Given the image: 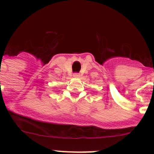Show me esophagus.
<instances>
[{"label":"esophagus","mask_w":154,"mask_h":154,"mask_svg":"<svg viewBox=\"0 0 154 154\" xmlns=\"http://www.w3.org/2000/svg\"><path fill=\"white\" fill-rule=\"evenodd\" d=\"M73 77H75V78H77V77H80V74H78V73H75V74H74Z\"/></svg>","instance_id":"obj_1"}]
</instances>
